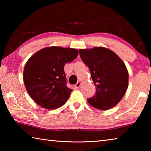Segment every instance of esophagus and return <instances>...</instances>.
Here are the masks:
<instances>
[{
  "label": "esophagus",
  "mask_w": 151,
  "mask_h": 151,
  "mask_svg": "<svg viewBox=\"0 0 151 151\" xmlns=\"http://www.w3.org/2000/svg\"><path fill=\"white\" fill-rule=\"evenodd\" d=\"M81 82L78 81V82H77V83H76V84L75 85V87L76 88H78L81 86Z\"/></svg>",
  "instance_id": "esophagus-1"
}]
</instances>
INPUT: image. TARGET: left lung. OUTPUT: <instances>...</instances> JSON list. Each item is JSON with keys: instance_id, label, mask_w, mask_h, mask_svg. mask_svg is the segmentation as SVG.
<instances>
[{"instance_id": "obj_1", "label": "left lung", "mask_w": 151, "mask_h": 151, "mask_svg": "<svg viewBox=\"0 0 151 151\" xmlns=\"http://www.w3.org/2000/svg\"><path fill=\"white\" fill-rule=\"evenodd\" d=\"M83 63L90 70L96 86V94L87 99L92 106L108 110L121 101L129 84L126 66L113 51L104 47L80 49Z\"/></svg>"}]
</instances>
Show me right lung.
Returning a JSON list of instances; mask_svg holds the SVG:
<instances>
[{
	"label": "right lung",
	"mask_w": 151,
	"mask_h": 151,
	"mask_svg": "<svg viewBox=\"0 0 151 151\" xmlns=\"http://www.w3.org/2000/svg\"><path fill=\"white\" fill-rule=\"evenodd\" d=\"M78 54L75 48L50 47L39 50L28 60L24 68V83L36 103L49 110L65 104L73 90L66 86L64 66Z\"/></svg>",
	"instance_id": "add662e5"
}]
</instances>
